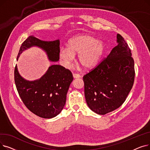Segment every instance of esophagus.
I'll return each mask as SVG.
<instances>
[{
    "label": "esophagus",
    "instance_id": "obj_1",
    "mask_svg": "<svg viewBox=\"0 0 150 150\" xmlns=\"http://www.w3.org/2000/svg\"><path fill=\"white\" fill-rule=\"evenodd\" d=\"M73 76L74 78H81V76L78 74H73Z\"/></svg>",
    "mask_w": 150,
    "mask_h": 150
}]
</instances>
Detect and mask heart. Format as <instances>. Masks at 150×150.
<instances>
[{
  "label": "heart",
  "mask_w": 150,
  "mask_h": 150,
  "mask_svg": "<svg viewBox=\"0 0 150 150\" xmlns=\"http://www.w3.org/2000/svg\"><path fill=\"white\" fill-rule=\"evenodd\" d=\"M106 50V45L89 35L74 36L68 42L67 48H62L59 57L66 66H69L78 54V63L86 69L95 67L100 61Z\"/></svg>",
  "instance_id": "obj_1"
}]
</instances>
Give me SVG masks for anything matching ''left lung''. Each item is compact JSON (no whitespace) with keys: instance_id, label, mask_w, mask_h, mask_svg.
<instances>
[{"instance_id":"left-lung-1","label":"left lung","mask_w":150,"mask_h":150,"mask_svg":"<svg viewBox=\"0 0 150 150\" xmlns=\"http://www.w3.org/2000/svg\"><path fill=\"white\" fill-rule=\"evenodd\" d=\"M108 56L83 76L86 103L92 111L105 115L125 101L134 81V61L128 44L119 34Z\"/></svg>"}]
</instances>
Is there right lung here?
Returning <instances> with one entry per match:
<instances>
[{
    "label": "right lung",
    "instance_id": "obj_1",
    "mask_svg": "<svg viewBox=\"0 0 150 150\" xmlns=\"http://www.w3.org/2000/svg\"><path fill=\"white\" fill-rule=\"evenodd\" d=\"M59 44V39L45 41L30 36L22 44L17 60L23 51L36 46L46 52L50 61H58ZM73 80L72 72L60 65H52L41 78L35 81L25 80L20 75L17 66L14 69L16 86L23 104L31 112L44 119H51L61 112Z\"/></svg>",
    "mask_w": 150,
    "mask_h": 150
}]
</instances>
